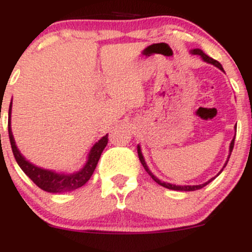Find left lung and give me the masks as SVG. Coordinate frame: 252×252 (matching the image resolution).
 I'll return each mask as SVG.
<instances>
[{
  "instance_id": "obj_1",
  "label": "left lung",
  "mask_w": 252,
  "mask_h": 252,
  "mask_svg": "<svg viewBox=\"0 0 252 252\" xmlns=\"http://www.w3.org/2000/svg\"><path fill=\"white\" fill-rule=\"evenodd\" d=\"M190 53L195 54V56H200V57H201V59L204 60V62H206V63H212V65H215L216 67L220 68L221 71H224V70H222V66L220 65V63L217 62V60H215V59H212V58L207 56V54H205L204 52H202L201 50H199V48H195V50L190 51ZM235 129H236V128H235ZM233 146H235V137H233V140L231 141V144H230V154H228V158H227L226 162H225L224 167H222V168H225V166H226V164H227L228 158H230L231 153H232ZM137 153H138V158H140L141 163H142V166L144 167V169H146V172L148 173V174L150 175V178H152L153 180H154V181L156 182V184L161 185V186L166 187V189H174V190H196V189H202V187H205V186H206L207 184H210V182L212 181L213 179H215V178L211 179V180H209L207 182H205V184H201V185H193V186H189V185H187V186H176V185L168 184V182H163V181L158 180V179L156 178V176H155L154 174H153V173L150 172V170H149L148 166H147L146 161H144V158H143V155H142V152H141V147H140V146H137ZM221 170H222V169H221ZM221 170H220V172H221Z\"/></svg>"
}]
</instances>
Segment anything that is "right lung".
<instances>
[{
	"instance_id": "add662e5",
	"label": "right lung",
	"mask_w": 252,
	"mask_h": 252,
	"mask_svg": "<svg viewBox=\"0 0 252 252\" xmlns=\"http://www.w3.org/2000/svg\"><path fill=\"white\" fill-rule=\"evenodd\" d=\"M10 114H11V103L9 106V117H8V132H9V140L11 150H13L14 158H15L17 164L20 168L25 172V174L31 179L37 187L46 190L50 193H63V192H70L74 190L79 187L84 186L90 180L91 175L94 174L96 166L99 161L100 155L104 148L108 144V135L103 136L98 142L92 147L91 152H90L88 161H86L85 166L82 169L78 170L72 174H65V173H56L53 170H47L39 167L34 166L30 161H27L21 153L17 149L15 140L13 137V132L10 128Z\"/></svg>"
}]
</instances>
